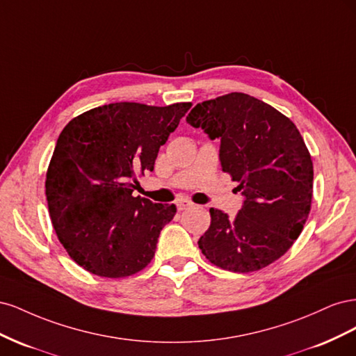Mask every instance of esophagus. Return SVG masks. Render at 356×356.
I'll return each instance as SVG.
<instances>
[{
    "label": "esophagus",
    "mask_w": 356,
    "mask_h": 356,
    "mask_svg": "<svg viewBox=\"0 0 356 356\" xmlns=\"http://www.w3.org/2000/svg\"><path fill=\"white\" fill-rule=\"evenodd\" d=\"M175 204H177L178 211H184V209H188V208H191V207H193V203H191L188 199H184V197L177 199Z\"/></svg>",
    "instance_id": "1"
}]
</instances>
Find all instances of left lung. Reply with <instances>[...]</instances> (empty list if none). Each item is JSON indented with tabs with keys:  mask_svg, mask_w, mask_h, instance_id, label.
Returning a JSON list of instances; mask_svg holds the SVG:
<instances>
[{
	"mask_svg": "<svg viewBox=\"0 0 356 356\" xmlns=\"http://www.w3.org/2000/svg\"><path fill=\"white\" fill-rule=\"evenodd\" d=\"M187 123L220 139L224 172L238 181L243 204L234 218L211 208L199 239L208 260L248 273L281 258L307 220L314 165L296 124L268 104L233 92L197 104Z\"/></svg>",
	"mask_w": 356,
	"mask_h": 356,
	"instance_id": "obj_1",
	"label": "left lung"
}]
</instances>
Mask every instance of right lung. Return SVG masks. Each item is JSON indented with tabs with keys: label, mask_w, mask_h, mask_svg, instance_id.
Segmentation results:
<instances>
[{
	"label": "right lung",
	"mask_w": 356,
	"mask_h": 356,
	"mask_svg": "<svg viewBox=\"0 0 356 356\" xmlns=\"http://www.w3.org/2000/svg\"><path fill=\"white\" fill-rule=\"evenodd\" d=\"M190 106L115 102L63 127L47 169L46 196L60 243L84 270L124 277L153 260L159 234L177 207L132 193L138 177L154 169L159 148Z\"/></svg>",
	"instance_id": "obj_1"
}]
</instances>
